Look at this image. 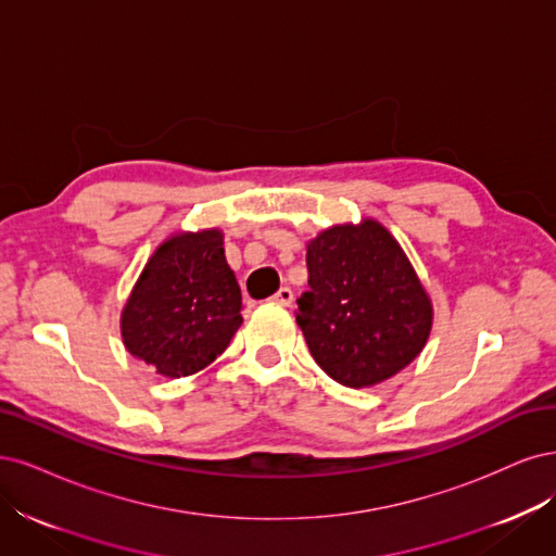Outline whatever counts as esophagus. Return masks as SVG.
<instances>
[{
    "label": "esophagus",
    "mask_w": 556,
    "mask_h": 556,
    "mask_svg": "<svg viewBox=\"0 0 556 556\" xmlns=\"http://www.w3.org/2000/svg\"><path fill=\"white\" fill-rule=\"evenodd\" d=\"M273 300L279 302V304H286V307H289V304L293 302V291L289 289V286H281V289L273 295Z\"/></svg>",
    "instance_id": "34e87169"
}]
</instances>
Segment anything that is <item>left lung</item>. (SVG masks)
<instances>
[{
  "instance_id": "obj_1",
  "label": "left lung",
  "mask_w": 556,
  "mask_h": 556,
  "mask_svg": "<svg viewBox=\"0 0 556 556\" xmlns=\"http://www.w3.org/2000/svg\"><path fill=\"white\" fill-rule=\"evenodd\" d=\"M307 270L295 320L330 379L369 388L416 361L432 330V300L379 222L318 232L307 244Z\"/></svg>"
}]
</instances>
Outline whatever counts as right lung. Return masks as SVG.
Wrapping results in <instances>:
<instances>
[{"mask_svg":"<svg viewBox=\"0 0 556 556\" xmlns=\"http://www.w3.org/2000/svg\"><path fill=\"white\" fill-rule=\"evenodd\" d=\"M242 293L217 228L159 244L122 309L127 351L168 379L207 367L242 326Z\"/></svg>","mask_w":556,"mask_h":556,"instance_id":"1","label":"right lung"}]
</instances>
